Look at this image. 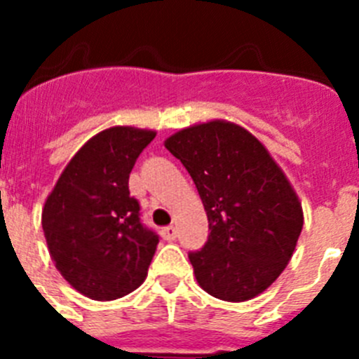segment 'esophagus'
Masks as SVG:
<instances>
[{
	"label": "esophagus",
	"instance_id": "1",
	"mask_svg": "<svg viewBox=\"0 0 359 359\" xmlns=\"http://www.w3.org/2000/svg\"><path fill=\"white\" fill-rule=\"evenodd\" d=\"M176 236H177V230H176V226H167V228H163V230H161V237H163L165 241H174L176 239Z\"/></svg>",
	"mask_w": 359,
	"mask_h": 359
}]
</instances>
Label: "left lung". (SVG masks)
I'll return each mask as SVG.
<instances>
[{
	"mask_svg": "<svg viewBox=\"0 0 359 359\" xmlns=\"http://www.w3.org/2000/svg\"><path fill=\"white\" fill-rule=\"evenodd\" d=\"M194 180L208 217V241L190 252L199 286L226 302L268 290L284 271L304 226L286 174L252 133L212 120L165 140Z\"/></svg>",
	"mask_w": 359,
	"mask_h": 359,
	"instance_id": "left-lung-1",
	"label": "left lung"
}]
</instances>
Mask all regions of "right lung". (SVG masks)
Segmentation results:
<instances>
[{"label": "right lung", "mask_w": 359, "mask_h": 359, "mask_svg": "<svg viewBox=\"0 0 359 359\" xmlns=\"http://www.w3.org/2000/svg\"><path fill=\"white\" fill-rule=\"evenodd\" d=\"M156 133L109 128L86 142L46 198L43 231L52 261L79 293L126 297L147 277L158 236L140 221L129 174Z\"/></svg>", "instance_id": "add662e5"}]
</instances>
